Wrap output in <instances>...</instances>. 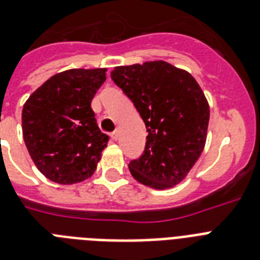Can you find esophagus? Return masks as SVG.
Instances as JSON below:
<instances>
[{"label":"esophagus","instance_id":"34e87169","mask_svg":"<svg viewBox=\"0 0 260 260\" xmlns=\"http://www.w3.org/2000/svg\"><path fill=\"white\" fill-rule=\"evenodd\" d=\"M110 136H112V139H113V140H118V136H120V134H118V131H114V132H112V135H110Z\"/></svg>","mask_w":260,"mask_h":260}]
</instances>
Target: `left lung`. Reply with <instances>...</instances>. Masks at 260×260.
<instances>
[{
    "label": "left lung",
    "mask_w": 260,
    "mask_h": 260,
    "mask_svg": "<svg viewBox=\"0 0 260 260\" xmlns=\"http://www.w3.org/2000/svg\"><path fill=\"white\" fill-rule=\"evenodd\" d=\"M110 77L148 132L144 152L128 166L132 177L158 190L183 181L205 147L209 124V104L197 81L163 60L114 67Z\"/></svg>",
    "instance_id": "8db88e82"
}]
</instances>
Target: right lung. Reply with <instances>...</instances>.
Masks as SVG:
<instances>
[{"instance_id": "obj_1", "label": "right lung", "mask_w": 260, "mask_h": 260, "mask_svg": "<svg viewBox=\"0 0 260 260\" xmlns=\"http://www.w3.org/2000/svg\"><path fill=\"white\" fill-rule=\"evenodd\" d=\"M106 69L52 75L22 108V136L30 158L50 181L73 185L93 175L109 136L97 125L91 100Z\"/></svg>"}]
</instances>
